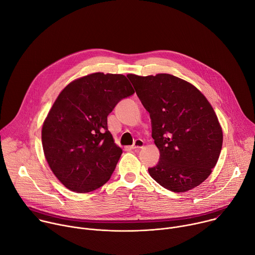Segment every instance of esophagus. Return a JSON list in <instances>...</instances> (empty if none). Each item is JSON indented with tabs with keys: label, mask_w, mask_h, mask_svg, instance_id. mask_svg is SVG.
<instances>
[{
	"label": "esophagus",
	"mask_w": 255,
	"mask_h": 255,
	"mask_svg": "<svg viewBox=\"0 0 255 255\" xmlns=\"http://www.w3.org/2000/svg\"><path fill=\"white\" fill-rule=\"evenodd\" d=\"M144 146V141L142 139H136L131 146V149H138Z\"/></svg>",
	"instance_id": "esophagus-1"
}]
</instances>
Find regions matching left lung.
Wrapping results in <instances>:
<instances>
[{"mask_svg":"<svg viewBox=\"0 0 255 255\" xmlns=\"http://www.w3.org/2000/svg\"><path fill=\"white\" fill-rule=\"evenodd\" d=\"M149 113L152 138L159 149L148 168L161 187L174 193L196 188L219 158L223 133L212 106L192 84L167 74L127 76Z\"/></svg>","mask_w":255,"mask_h":255,"instance_id":"8db88e82","label":"left lung"}]
</instances>
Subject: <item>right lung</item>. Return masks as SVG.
I'll return each instance as SVG.
<instances>
[{"label":"right lung","mask_w":255,"mask_h":255,"mask_svg":"<svg viewBox=\"0 0 255 255\" xmlns=\"http://www.w3.org/2000/svg\"><path fill=\"white\" fill-rule=\"evenodd\" d=\"M134 90L123 75L96 72L67 85L42 127L45 158L68 190L89 193L110 179L122 149L108 130L107 117Z\"/></svg>","instance_id":"right-lung-1"}]
</instances>
